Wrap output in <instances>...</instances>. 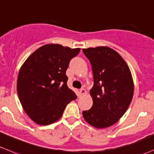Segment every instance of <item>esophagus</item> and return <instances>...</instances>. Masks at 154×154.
<instances>
[{
	"label": "esophagus",
	"instance_id": "obj_1",
	"mask_svg": "<svg viewBox=\"0 0 154 154\" xmlns=\"http://www.w3.org/2000/svg\"><path fill=\"white\" fill-rule=\"evenodd\" d=\"M79 94H80L81 96H82V95H85V94H86L87 92H86V91L84 89V88H82V89L79 90Z\"/></svg>",
	"mask_w": 154,
	"mask_h": 154
}]
</instances>
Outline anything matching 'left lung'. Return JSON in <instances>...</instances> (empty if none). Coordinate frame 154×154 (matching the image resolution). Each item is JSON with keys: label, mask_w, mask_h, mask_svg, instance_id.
<instances>
[{"label": "left lung", "mask_w": 154, "mask_h": 154, "mask_svg": "<svg viewBox=\"0 0 154 154\" xmlns=\"http://www.w3.org/2000/svg\"><path fill=\"white\" fill-rule=\"evenodd\" d=\"M92 66L93 106L83 111L85 121L97 128L113 125L124 115L132 101L134 85L128 65L109 47L82 49Z\"/></svg>", "instance_id": "left-lung-1"}]
</instances>
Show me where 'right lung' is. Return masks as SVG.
Here are the masks:
<instances>
[{
  "instance_id": "obj_1",
  "label": "right lung",
  "mask_w": 154,
  "mask_h": 154,
  "mask_svg": "<svg viewBox=\"0 0 154 154\" xmlns=\"http://www.w3.org/2000/svg\"><path fill=\"white\" fill-rule=\"evenodd\" d=\"M80 48L47 44L38 48L21 67L17 92L22 107L37 124L48 125L61 118L77 96L67 87L66 71Z\"/></svg>"
}]
</instances>
